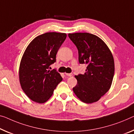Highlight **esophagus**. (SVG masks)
I'll list each match as a JSON object with an SVG mask.
<instances>
[{
    "label": "esophagus",
    "mask_w": 134,
    "mask_h": 134,
    "mask_svg": "<svg viewBox=\"0 0 134 134\" xmlns=\"http://www.w3.org/2000/svg\"><path fill=\"white\" fill-rule=\"evenodd\" d=\"M65 75H67V76H68V77H71V76H72L73 74H72V73H69V74H68V73H65Z\"/></svg>",
    "instance_id": "34e87169"
}]
</instances>
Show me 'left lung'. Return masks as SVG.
<instances>
[{
    "label": "left lung",
    "instance_id": "8db88e82",
    "mask_svg": "<svg viewBox=\"0 0 134 134\" xmlns=\"http://www.w3.org/2000/svg\"><path fill=\"white\" fill-rule=\"evenodd\" d=\"M79 51L80 63L87 65L86 72L75 75L77 84L73 91L82 102L92 104L107 92L114 74L111 52L101 39L88 33L69 34Z\"/></svg>",
    "mask_w": 134,
    "mask_h": 134
}]
</instances>
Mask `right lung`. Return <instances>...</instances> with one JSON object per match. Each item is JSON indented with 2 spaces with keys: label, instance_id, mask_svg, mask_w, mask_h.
I'll return each instance as SVG.
<instances>
[{
  "label": "right lung",
  "instance_id": "right-lung-1",
  "mask_svg": "<svg viewBox=\"0 0 134 134\" xmlns=\"http://www.w3.org/2000/svg\"><path fill=\"white\" fill-rule=\"evenodd\" d=\"M66 34L48 32L33 40L23 55L19 68L21 88L33 101L43 104L53 95L54 90L62 80L55 69L49 70Z\"/></svg>",
  "mask_w": 134,
  "mask_h": 134
}]
</instances>
